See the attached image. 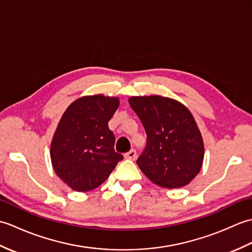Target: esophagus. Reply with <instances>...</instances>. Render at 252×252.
<instances>
[{
	"label": "esophagus",
	"instance_id": "1",
	"mask_svg": "<svg viewBox=\"0 0 252 252\" xmlns=\"http://www.w3.org/2000/svg\"><path fill=\"white\" fill-rule=\"evenodd\" d=\"M125 157L126 159H130V160H134L136 158V151L135 149H131L130 152H127L126 154H125Z\"/></svg>",
	"mask_w": 252,
	"mask_h": 252
}]
</instances>
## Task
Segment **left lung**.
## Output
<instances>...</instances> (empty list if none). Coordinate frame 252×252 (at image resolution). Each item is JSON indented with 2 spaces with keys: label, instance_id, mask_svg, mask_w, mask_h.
I'll return each instance as SVG.
<instances>
[{
  "label": "left lung",
  "instance_id": "obj_1",
  "mask_svg": "<svg viewBox=\"0 0 252 252\" xmlns=\"http://www.w3.org/2000/svg\"><path fill=\"white\" fill-rule=\"evenodd\" d=\"M132 109L147 135L136 160L142 172L164 189H180L199 173L203 142L194 117L180 101L159 95L133 96Z\"/></svg>",
  "mask_w": 252,
  "mask_h": 252
}]
</instances>
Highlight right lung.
<instances>
[{"label": "right lung", "mask_w": 252, "mask_h": 252, "mask_svg": "<svg viewBox=\"0 0 252 252\" xmlns=\"http://www.w3.org/2000/svg\"><path fill=\"white\" fill-rule=\"evenodd\" d=\"M119 99L101 94L74 100L63 112L51 144L56 174L77 191H89L107 180L123 156L115 152L108 127Z\"/></svg>", "instance_id": "1"}]
</instances>
